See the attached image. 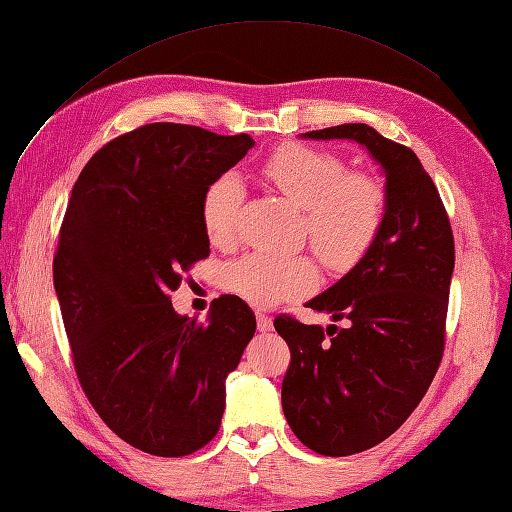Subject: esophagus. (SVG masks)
I'll return each instance as SVG.
<instances>
[{
    "label": "esophagus",
    "instance_id": "obj_1",
    "mask_svg": "<svg viewBox=\"0 0 512 512\" xmlns=\"http://www.w3.org/2000/svg\"><path fill=\"white\" fill-rule=\"evenodd\" d=\"M257 330L259 332H270L273 330V319L268 314H257Z\"/></svg>",
    "mask_w": 512,
    "mask_h": 512
}]
</instances>
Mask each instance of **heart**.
<instances>
[{
  "label": "heart",
  "mask_w": 512,
  "mask_h": 512,
  "mask_svg": "<svg viewBox=\"0 0 512 512\" xmlns=\"http://www.w3.org/2000/svg\"><path fill=\"white\" fill-rule=\"evenodd\" d=\"M330 151L284 145L264 162V176L303 211V233L330 268L361 262L374 246L387 215V191L372 173L345 171ZM244 200V184L224 173L202 198V224L213 244H228ZM317 270L308 257L246 255L224 268V288L255 308H270L314 286Z\"/></svg>",
  "instance_id": "1"
}]
</instances>
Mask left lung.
Listing matches in <instances>:
<instances>
[{"label": "left lung", "mask_w": 512, "mask_h": 512, "mask_svg": "<svg viewBox=\"0 0 512 512\" xmlns=\"http://www.w3.org/2000/svg\"><path fill=\"white\" fill-rule=\"evenodd\" d=\"M301 136L356 140L385 173L387 215L374 246L306 303L345 328L275 319L290 347L281 385L290 429L308 449L341 458L389 438L427 394L444 352L455 246L436 184L409 147L363 123Z\"/></svg>", "instance_id": "1"}]
</instances>
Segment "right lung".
I'll return each instance as SVG.
<instances>
[{"label": "right lung", "mask_w": 512, "mask_h": 512, "mask_svg": "<svg viewBox=\"0 0 512 512\" xmlns=\"http://www.w3.org/2000/svg\"><path fill=\"white\" fill-rule=\"evenodd\" d=\"M253 145L143 125L96 151L63 217L52 275L76 376L118 438L160 458L215 438L226 376L257 328L235 295L213 299L206 323L180 317L169 297L211 253L204 191Z\"/></svg>", "instance_id": "add662e5"}]
</instances>
